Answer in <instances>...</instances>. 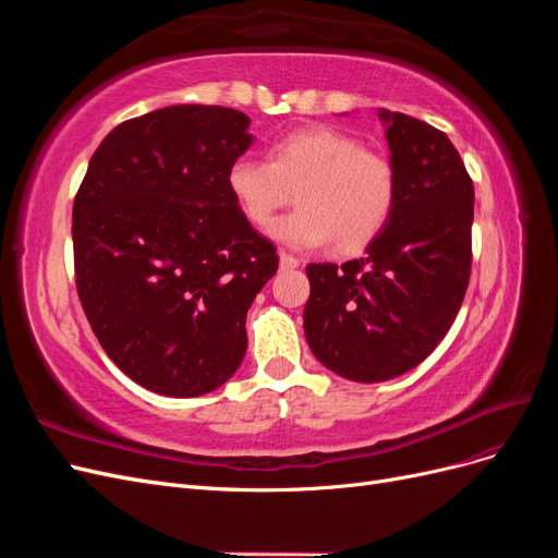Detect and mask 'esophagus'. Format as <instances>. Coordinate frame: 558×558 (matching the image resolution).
Returning a JSON list of instances; mask_svg holds the SVG:
<instances>
[{
    "label": "esophagus",
    "mask_w": 558,
    "mask_h": 558,
    "mask_svg": "<svg viewBox=\"0 0 558 558\" xmlns=\"http://www.w3.org/2000/svg\"><path fill=\"white\" fill-rule=\"evenodd\" d=\"M279 267H281V269H295V267H300V260H298L295 256H291V253L281 251V253H279Z\"/></svg>",
    "instance_id": "1"
}]
</instances>
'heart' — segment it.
<instances>
[{
	"label": "heart",
	"instance_id": "1",
	"mask_svg": "<svg viewBox=\"0 0 558 558\" xmlns=\"http://www.w3.org/2000/svg\"><path fill=\"white\" fill-rule=\"evenodd\" d=\"M228 189L246 221L265 230L289 205L298 209L272 228L295 248L353 253L377 240L396 205V170L379 150L353 134L316 125L286 134L269 148V160L242 156L230 165Z\"/></svg>",
	"mask_w": 558,
	"mask_h": 558
}]
</instances>
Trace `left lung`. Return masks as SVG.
<instances>
[{"label": "left lung", "mask_w": 558, "mask_h": 558, "mask_svg": "<svg viewBox=\"0 0 558 558\" xmlns=\"http://www.w3.org/2000/svg\"><path fill=\"white\" fill-rule=\"evenodd\" d=\"M396 205L363 258L310 263L305 335L335 375L375 384L416 367L461 310L472 263L475 189L449 137L381 111Z\"/></svg>", "instance_id": "8db88e82"}]
</instances>
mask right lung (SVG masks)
Returning a JSON list of instances; mask_svg holds the SVG:
<instances>
[{
  "label": "right lung",
  "mask_w": 558,
  "mask_h": 558,
  "mask_svg": "<svg viewBox=\"0 0 558 558\" xmlns=\"http://www.w3.org/2000/svg\"><path fill=\"white\" fill-rule=\"evenodd\" d=\"M248 116L177 105L116 125L72 211L76 291L107 356L148 391L205 396L246 353V312L277 275L228 170Z\"/></svg>",
  "instance_id": "right-lung-1"
}]
</instances>
